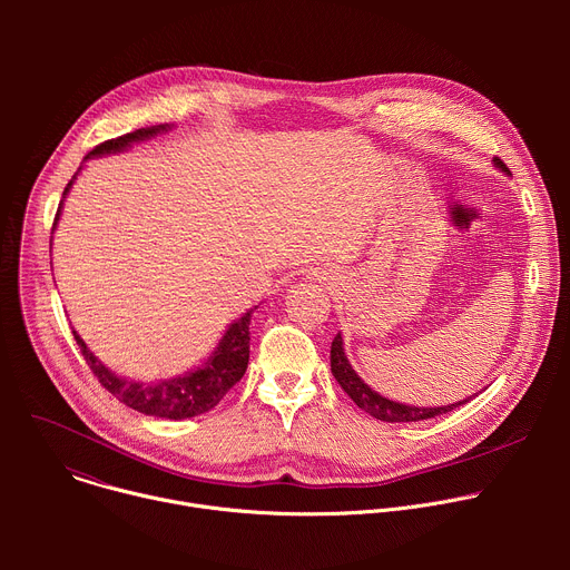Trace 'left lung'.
Here are the masks:
<instances>
[{
    "instance_id": "obj_1",
    "label": "left lung",
    "mask_w": 570,
    "mask_h": 570,
    "mask_svg": "<svg viewBox=\"0 0 570 570\" xmlns=\"http://www.w3.org/2000/svg\"><path fill=\"white\" fill-rule=\"evenodd\" d=\"M494 165L499 169L508 171V167L503 165V159L494 157ZM332 372H334L336 381L341 383V387L350 394V399L358 405V409H363L367 415H372L381 422H422V420H431V417H438V415H446L453 409H458V405L469 401L466 399V401H460V403L442 405V409H415V405H403V403H396V401H390V399L376 394L352 370V365L345 356V350H343L341 334H336V338L332 343Z\"/></svg>"
}]
</instances>
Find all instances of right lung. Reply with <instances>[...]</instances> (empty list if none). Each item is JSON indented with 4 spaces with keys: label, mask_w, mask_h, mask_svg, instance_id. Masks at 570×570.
Segmentation results:
<instances>
[{
    "label": "right lung",
    "mask_w": 570,
    "mask_h": 570,
    "mask_svg": "<svg viewBox=\"0 0 570 570\" xmlns=\"http://www.w3.org/2000/svg\"><path fill=\"white\" fill-rule=\"evenodd\" d=\"M169 126H150V128H139L135 132H126L117 139H108L99 146H95L88 157L95 155H106V153H117L124 150L126 146H130L132 141L153 137L159 130H167ZM71 180L65 187V194L69 191ZM62 194V196H65ZM62 205V203H60ZM60 205L53 218V227L56 220L60 216ZM250 313L243 315L240 320H236L232 327L227 330V334L223 336V341L218 343L216 352L209 356V361L198 367L191 374L171 379V381H159V383H137V381H126L115 376L83 343L76 332L73 341L80 347V354L86 356V363L90 365V370L95 372V376L99 379V383L112 394L117 396L121 403H126L128 409L150 415V417H165V420H187V417H196L203 415L207 411H212L214 405L229 392L232 385H236L240 381V376L246 374L248 367V358H250Z\"/></svg>",
    "instance_id": "1"
}]
</instances>
